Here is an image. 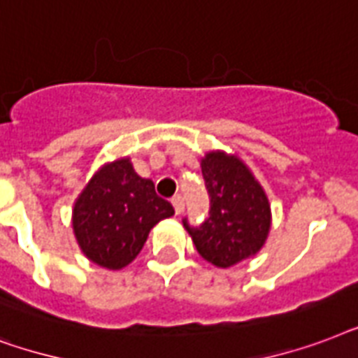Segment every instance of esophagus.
<instances>
[{
  "label": "esophagus",
  "instance_id": "1",
  "mask_svg": "<svg viewBox=\"0 0 358 358\" xmlns=\"http://www.w3.org/2000/svg\"><path fill=\"white\" fill-rule=\"evenodd\" d=\"M171 203H173V207H176L177 215H181L182 210H185V198H182L181 194H177V196H173V199H171Z\"/></svg>",
  "mask_w": 358,
  "mask_h": 358
}]
</instances>
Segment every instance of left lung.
<instances>
[{
    "instance_id": "left-lung-1",
    "label": "left lung",
    "mask_w": 358,
    "mask_h": 358,
    "mask_svg": "<svg viewBox=\"0 0 358 358\" xmlns=\"http://www.w3.org/2000/svg\"><path fill=\"white\" fill-rule=\"evenodd\" d=\"M209 217L198 226L182 218L199 256L217 267H231L254 256L271 228L268 199L239 159L209 153L201 160Z\"/></svg>"
}]
</instances>
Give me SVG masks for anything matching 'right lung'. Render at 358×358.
Listing matches in <instances>:
<instances>
[{"instance_id": "1", "label": "right lung", "mask_w": 358, "mask_h": 358, "mask_svg": "<svg viewBox=\"0 0 358 358\" xmlns=\"http://www.w3.org/2000/svg\"><path fill=\"white\" fill-rule=\"evenodd\" d=\"M170 201L141 179L129 159L104 166L74 203L73 228L80 248L91 262L121 268L134 259L155 224L171 217Z\"/></svg>"}]
</instances>
